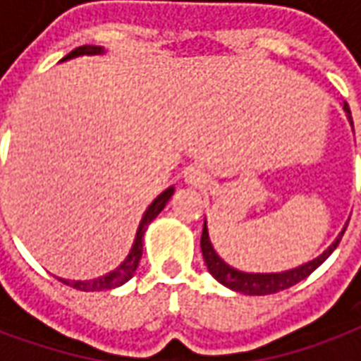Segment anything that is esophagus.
<instances>
[{"label": "esophagus", "mask_w": 361, "mask_h": 361, "mask_svg": "<svg viewBox=\"0 0 361 361\" xmlns=\"http://www.w3.org/2000/svg\"><path fill=\"white\" fill-rule=\"evenodd\" d=\"M183 178L188 181L189 185H195V188H203L204 183H207V172H204L203 168H199V166H191L185 170L183 173Z\"/></svg>", "instance_id": "obj_1"}]
</instances>
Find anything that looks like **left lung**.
<instances>
[{
    "mask_svg": "<svg viewBox=\"0 0 361 361\" xmlns=\"http://www.w3.org/2000/svg\"><path fill=\"white\" fill-rule=\"evenodd\" d=\"M344 111L348 114L350 123H352V116H350L348 104L344 102ZM348 226V224H346ZM346 226L342 228V232L338 238L334 240L329 247H326L319 257H315L310 263H303V265L290 269L284 272H242L224 263L222 259L216 255V251L212 247L211 240H209V230H207V222L203 226V234H201V251H203V259L207 263V269L211 272L214 279L219 280L220 284H224L234 292H242L247 295H267V294H276L280 290H286V288L294 286L300 280L307 279L311 272L315 271L319 265L325 263V259L336 250V245L341 243V238L344 234Z\"/></svg>",
    "mask_w": 361,
    "mask_h": 361,
    "instance_id": "left-lung-1",
    "label": "left lung"
}]
</instances>
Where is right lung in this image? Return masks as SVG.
<instances>
[{
    "label": "right lung",
    "instance_id": "1",
    "mask_svg": "<svg viewBox=\"0 0 361 361\" xmlns=\"http://www.w3.org/2000/svg\"><path fill=\"white\" fill-rule=\"evenodd\" d=\"M104 48L102 46H79V48H75L73 51H69L66 58L61 59V61H67V59H73L79 58V56H94V54H102ZM173 195V188H168L166 191H162L160 195L149 204V209L145 211L141 219V224L137 228V235H135V242L133 247L129 251V255L126 257V261L118 267V269H114L108 274H104V276H98V279L92 280H63L59 279L63 284L67 286H73L75 290H81V292H96V290H111V288H118L121 284H126L127 280L131 279L137 271V267H139V261L142 257V235H145V230L149 226L152 220L157 219L158 214L162 212V209L166 207V203L170 201V197Z\"/></svg>",
    "mask_w": 361,
    "mask_h": 361
}]
</instances>
